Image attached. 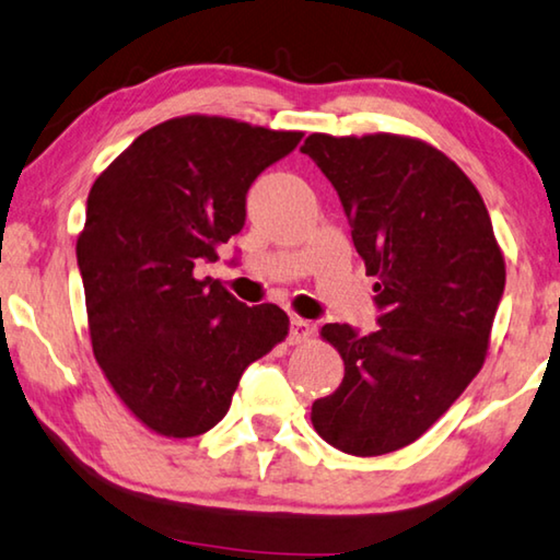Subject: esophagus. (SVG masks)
<instances>
[{
  "instance_id": "esophagus-1",
  "label": "esophagus",
  "mask_w": 560,
  "mask_h": 560,
  "mask_svg": "<svg viewBox=\"0 0 560 560\" xmlns=\"http://www.w3.org/2000/svg\"><path fill=\"white\" fill-rule=\"evenodd\" d=\"M313 325H310L307 320H303V317H292L290 320V342L292 346H303V342H307L310 338H313Z\"/></svg>"
}]
</instances>
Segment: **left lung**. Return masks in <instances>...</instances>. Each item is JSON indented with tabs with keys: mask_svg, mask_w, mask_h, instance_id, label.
<instances>
[{
	"mask_svg": "<svg viewBox=\"0 0 560 560\" xmlns=\"http://www.w3.org/2000/svg\"><path fill=\"white\" fill-rule=\"evenodd\" d=\"M346 208L375 278L381 328L323 325L346 377L313 402L325 443L370 458L416 443L486 363L505 288L503 250L470 177L430 142L313 132L303 148Z\"/></svg>",
	"mask_w": 560,
	"mask_h": 560,
	"instance_id": "obj_1",
	"label": "left lung"
}]
</instances>
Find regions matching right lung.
<instances>
[{
  "mask_svg": "<svg viewBox=\"0 0 560 560\" xmlns=\"http://www.w3.org/2000/svg\"><path fill=\"white\" fill-rule=\"evenodd\" d=\"M300 140L303 132L183 115L142 132L94 179L77 237L92 352L152 433H208L243 370L288 338L285 310L247 307L195 268L218 260L243 230L253 179Z\"/></svg>",
  "mask_w": 560,
  "mask_h": 560,
  "instance_id": "obj_1",
  "label": "right lung"
}]
</instances>
